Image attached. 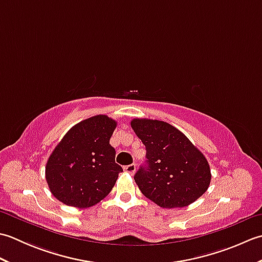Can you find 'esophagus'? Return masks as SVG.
I'll use <instances>...</instances> for the list:
<instances>
[{"label":"esophagus","mask_w":262,"mask_h":262,"mask_svg":"<svg viewBox=\"0 0 262 262\" xmlns=\"http://www.w3.org/2000/svg\"><path fill=\"white\" fill-rule=\"evenodd\" d=\"M124 170H125L126 172H128V173L134 174V173H135V170H136V164H135V163H132V164H129V165H126L125 168H124Z\"/></svg>","instance_id":"34e87169"}]
</instances>
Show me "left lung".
<instances>
[{
    "label": "left lung",
    "mask_w": 262,
    "mask_h": 262,
    "mask_svg": "<svg viewBox=\"0 0 262 262\" xmlns=\"http://www.w3.org/2000/svg\"><path fill=\"white\" fill-rule=\"evenodd\" d=\"M132 128L145 145V163L134 176L144 196L160 207H185L197 200L210 183L207 160L168 122L134 119Z\"/></svg>",
    "instance_id": "1"
}]
</instances>
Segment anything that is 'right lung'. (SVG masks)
<instances>
[{
	"label": "right lung",
	"instance_id": "1",
	"mask_svg": "<svg viewBox=\"0 0 262 262\" xmlns=\"http://www.w3.org/2000/svg\"><path fill=\"white\" fill-rule=\"evenodd\" d=\"M116 121L99 115L72 127L46 164V180L59 202L86 208L111 191L122 171L110 137Z\"/></svg>",
	"mask_w": 262,
	"mask_h": 262
}]
</instances>
